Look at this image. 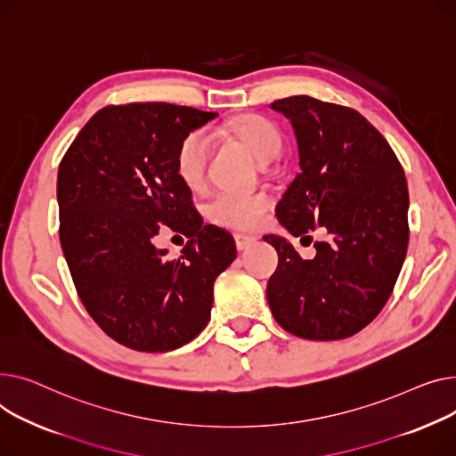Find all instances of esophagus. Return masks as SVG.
Returning <instances> with one entry per match:
<instances>
[{
  "label": "esophagus",
  "mask_w": 456,
  "mask_h": 456,
  "mask_svg": "<svg viewBox=\"0 0 456 456\" xmlns=\"http://www.w3.org/2000/svg\"><path fill=\"white\" fill-rule=\"evenodd\" d=\"M252 245H256V237L245 235V233H235V247L239 252H245Z\"/></svg>",
  "instance_id": "34e87169"
}]
</instances>
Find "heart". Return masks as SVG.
Instances as JSON below:
<instances>
[{
	"label": "heart",
	"instance_id": "1",
	"mask_svg": "<svg viewBox=\"0 0 456 456\" xmlns=\"http://www.w3.org/2000/svg\"><path fill=\"white\" fill-rule=\"evenodd\" d=\"M230 132L245 142L261 164L271 162L281 149L280 130L261 116H247L233 121ZM211 152V136L204 128L187 132L182 138L176 156L175 169L178 178L190 187H200L206 176L208 158ZM273 206V197L265 191H232L217 190L204 202L206 217L217 226L228 230H254L257 228L266 211Z\"/></svg>",
	"mask_w": 456,
	"mask_h": 456
}]
</instances>
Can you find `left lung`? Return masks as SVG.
I'll return each mask as SVG.
<instances>
[{
	"label": "left lung",
	"mask_w": 456,
	"mask_h": 456,
	"mask_svg": "<svg viewBox=\"0 0 456 456\" xmlns=\"http://www.w3.org/2000/svg\"><path fill=\"white\" fill-rule=\"evenodd\" d=\"M292 125L300 173L276 206L294 237L322 226L316 256L302 259L285 237L266 285L276 322L307 340L347 338L366 328L394 290L409 245V190L397 156L357 110L309 95L274 101Z\"/></svg>",
	"instance_id": "obj_1"
}]
</instances>
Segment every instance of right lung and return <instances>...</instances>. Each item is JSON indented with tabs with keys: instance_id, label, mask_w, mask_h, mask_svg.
<instances>
[{
	"instance_id": "obj_1",
	"label": "right lung",
	"mask_w": 456,
	"mask_h": 456,
	"mask_svg": "<svg viewBox=\"0 0 456 456\" xmlns=\"http://www.w3.org/2000/svg\"><path fill=\"white\" fill-rule=\"evenodd\" d=\"M216 116L169 102L104 106L59 166V233L77 294L130 350L193 340L209 322L213 283L237 256L226 230L202 224L175 169L182 138ZM162 224L191 237L180 258L153 247Z\"/></svg>"
}]
</instances>
